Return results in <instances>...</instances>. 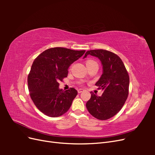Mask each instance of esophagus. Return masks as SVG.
Masks as SVG:
<instances>
[{
  "label": "esophagus",
  "instance_id": "34e87169",
  "mask_svg": "<svg viewBox=\"0 0 155 155\" xmlns=\"http://www.w3.org/2000/svg\"><path fill=\"white\" fill-rule=\"evenodd\" d=\"M83 91H84V90H83V89H82V88H79V89H78V93H81Z\"/></svg>",
  "mask_w": 155,
  "mask_h": 155
}]
</instances>
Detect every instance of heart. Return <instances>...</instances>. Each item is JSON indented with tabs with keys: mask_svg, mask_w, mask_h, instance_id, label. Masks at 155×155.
I'll return each mask as SVG.
<instances>
[{
	"mask_svg": "<svg viewBox=\"0 0 155 155\" xmlns=\"http://www.w3.org/2000/svg\"><path fill=\"white\" fill-rule=\"evenodd\" d=\"M93 62H95V61H93V60H88V61H87L86 64L87 65V64H90V63H93Z\"/></svg>",
	"mask_w": 155,
	"mask_h": 155,
	"instance_id": "obj_1",
	"label": "heart"
}]
</instances>
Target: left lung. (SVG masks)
Returning <instances> with one entry per match:
<instances>
[{
    "label": "left lung",
    "mask_w": 155,
    "mask_h": 155,
    "mask_svg": "<svg viewBox=\"0 0 155 155\" xmlns=\"http://www.w3.org/2000/svg\"><path fill=\"white\" fill-rule=\"evenodd\" d=\"M88 55L100 59L103 65V74L96 83L104 93L97 96L91 92V97L86 104L89 113L94 118L108 120L116 115L124 106L129 95V76L122 61L118 55L106 50L87 51Z\"/></svg>",
    "instance_id": "1"
}]
</instances>
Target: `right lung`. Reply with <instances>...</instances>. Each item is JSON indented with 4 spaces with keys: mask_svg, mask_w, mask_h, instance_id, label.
Returning a JSON list of instances; mask_svg holds the SVG:
<instances>
[{
    "mask_svg": "<svg viewBox=\"0 0 155 155\" xmlns=\"http://www.w3.org/2000/svg\"><path fill=\"white\" fill-rule=\"evenodd\" d=\"M85 52L55 47L46 50L35 59L28 76V86L34 105L45 115L58 117L70 109L78 91L74 88L66 91L59 89V82L67 77L70 65Z\"/></svg>",
    "mask_w": 155,
    "mask_h": 155,
    "instance_id": "1",
    "label": "right lung"
}]
</instances>
